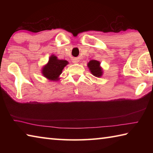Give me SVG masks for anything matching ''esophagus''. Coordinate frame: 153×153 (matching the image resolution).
Wrapping results in <instances>:
<instances>
[{
    "mask_svg": "<svg viewBox=\"0 0 153 153\" xmlns=\"http://www.w3.org/2000/svg\"><path fill=\"white\" fill-rule=\"evenodd\" d=\"M77 62H78V61L76 60V59H74V60H73V63H77Z\"/></svg>",
    "mask_w": 153,
    "mask_h": 153,
    "instance_id": "esophagus-1",
    "label": "esophagus"
}]
</instances>
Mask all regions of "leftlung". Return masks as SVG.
<instances>
[{
    "label": "left lung",
    "mask_w": 153,
    "mask_h": 153,
    "mask_svg": "<svg viewBox=\"0 0 153 153\" xmlns=\"http://www.w3.org/2000/svg\"><path fill=\"white\" fill-rule=\"evenodd\" d=\"M88 67H89L90 71L93 74V76L96 77H100L102 76V71L101 68L100 67L99 61L96 60L90 61L88 63Z\"/></svg>",
    "instance_id": "obj_1"
}]
</instances>
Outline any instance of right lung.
Wrapping results in <instances>:
<instances>
[{
    "label": "right lung",
    "instance_id": "obj_1",
    "mask_svg": "<svg viewBox=\"0 0 153 153\" xmlns=\"http://www.w3.org/2000/svg\"><path fill=\"white\" fill-rule=\"evenodd\" d=\"M67 64L68 62L67 61L59 60L56 56L52 55L48 64L43 67L42 74L46 78L56 81L59 79V77L62 73L64 67H65Z\"/></svg>",
    "mask_w": 153,
    "mask_h": 153
}]
</instances>
